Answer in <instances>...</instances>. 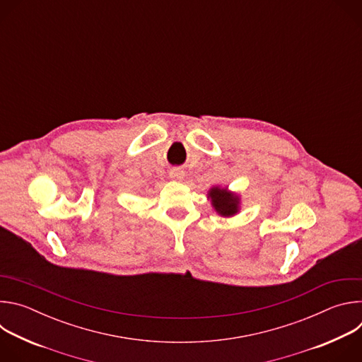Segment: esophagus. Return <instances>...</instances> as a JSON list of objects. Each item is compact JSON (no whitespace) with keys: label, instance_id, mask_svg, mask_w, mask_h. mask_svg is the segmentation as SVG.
<instances>
[{"label":"esophagus","instance_id":"34e87169","mask_svg":"<svg viewBox=\"0 0 362 362\" xmlns=\"http://www.w3.org/2000/svg\"><path fill=\"white\" fill-rule=\"evenodd\" d=\"M169 176H170V179L180 180V179L185 177V172H183L182 169H172V170L169 172Z\"/></svg>","mask_w":362,"mask_h":362}]
</instances>
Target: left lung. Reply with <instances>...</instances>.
I'll list each match as a JSON object with an SVG mask.
<instances>
[{"label":"left lung","mask_w":362,"mask_h":362,"mask_svg":"<svg viewBox=\"0 0 362 362\" xmlns=\"http://www.w3.org/2000/svg\"><path fill=\"white\" fill-rule=\"evenodd\" d=\"M208 199L212 203V208L221 216L230 218L235 216L240 209V197L239 194L228 190V187L214 186L208 192Z\"/></svg>","instance_id":"1"}]
</instances>
